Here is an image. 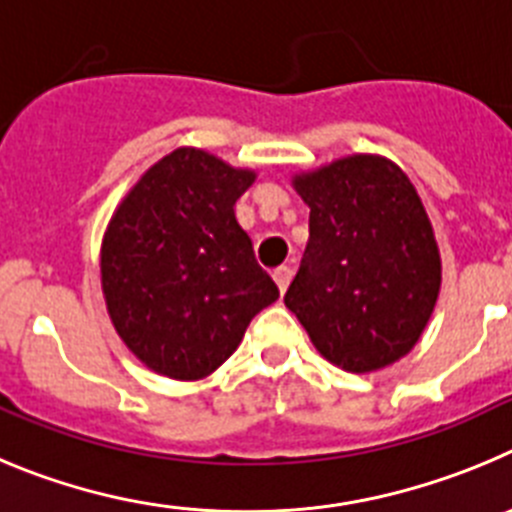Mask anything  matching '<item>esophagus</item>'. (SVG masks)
<instances>
[{
	"instance_id": "obj_1",
	"label": "esophagus",
	"mask_w": 512,
	"mask_h": 512,
	"mask_svg": "<svg viewBox=\"0 0 512 512\" xmlns=\"http://www.w3.org/2000/svg\"><path fill=\"white\" fill-rule=\"evenodd\" d=\"M273 278H275V283H278L280 293H285V290H288V285H290V280H293V267H290V265L275 267Z\"/></svg>"
}]
</instances>
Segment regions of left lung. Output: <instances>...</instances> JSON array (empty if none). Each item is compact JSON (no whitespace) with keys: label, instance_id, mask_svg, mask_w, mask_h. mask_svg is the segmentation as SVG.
Instances as JSON below:
<instances>
[{"label":"left lung","instance_id":"left-lung-1","mask_svg":"<svg viewBox=\"0 0 512 512\" xmlns=\"http://www.w3.org/2000/svg\"><path fill=\"white\" fill-rule=\"evenodd\" d=\"M296 188L311 216L285 306L342 370L393 365L418 342L441 285L416 188L398 165L372 155L298 176Z\"/></svg>","mask_w":512,"mask_h":512}]
</instances>
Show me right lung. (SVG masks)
Listing matches in <instances>:
<instances>
[{"instance_id": "1", "label": "right lung", "mask_w": 512, "mask_h": 512, "mask_svg": "<svg viewBox=\"0 0 512 512\" xmlns=\"http://www.w3.org/2000/svg\"><path fill=\"white\" fill-rule=\"evenodd\" d=\"M255 181L183 147L147 170L114 214L101 285L124 344L173 380L211 375L278 285L257 265L234 204Z\"/></svg>"}]
</instances>
